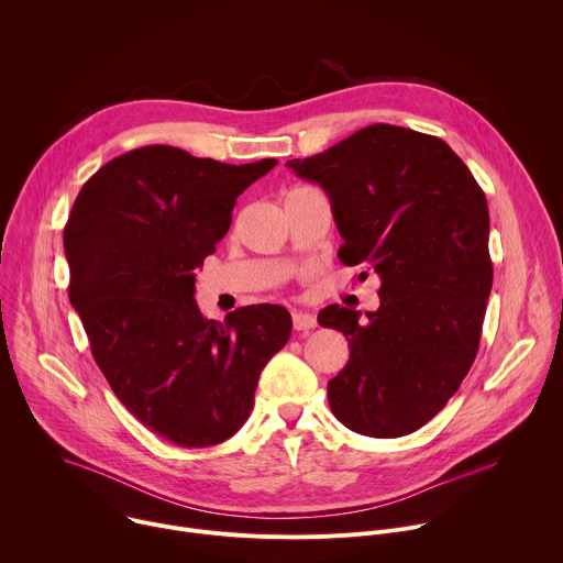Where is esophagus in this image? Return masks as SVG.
I'll return each instance as SVG.
<instances>
[{
  "label": "esophagus",
  "instance_id": "34e87169",
  "mask_svg": "<svg viewBox=\"0 0 563 563\" xmlns=\"http://www.w3.org/2000/svg\"><path fill=\"white\" fill-rule=\"evenodd\" d=\"M291 320H294L296 332H309V330L316 328V316L309 313V311H294Z\"/></svg>",
  "mask_w": 563,
  "mask_h": 563
}]
</instances>
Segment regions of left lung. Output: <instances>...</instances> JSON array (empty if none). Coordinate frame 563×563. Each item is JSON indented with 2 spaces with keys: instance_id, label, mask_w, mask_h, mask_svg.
<instances>
[{
  "instance_id": "left-lung-1",
  "label": "left lung",
  "mask_w": 563,
  "mask_h": 563,
  "mask_svg": "<svg viewBox=\"0 0 563 563\" xmlns=\"http://www.w3.org/2000/svg\"><path fill=\"white\" fill-rule=\"evenodd\" d=\"M287 167L328 194L341 263L380 278L367 320L339 305L318 313L350 343L330 408L365 437L410 434L445 408L478 352L493 289L486 194L441 137L394 124Z\"/></svg>"
}]
</instances>
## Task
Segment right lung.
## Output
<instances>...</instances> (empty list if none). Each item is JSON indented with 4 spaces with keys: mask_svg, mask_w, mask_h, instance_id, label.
Here are the masks:
<instances>
[{
    "mask_svg": "<svg viewBox=\"0 0 563 563\" xmlns=\"http://www.w3.org/2000/svg\"><path fill=\"white\" fill-rule=\"evenodd\" d=\"M278 159L224 165L151 144L91 176L64 227L68 298L122 406L180 448L233 437L291 316L250 305L224 323L200 313L196 269L231 224L235 198Z\"/></svg>",
    "mask_w": 563,
    "mask_h": 563,
    "instance_id": "1",
    "label": "right lung"
}]
</instances>
